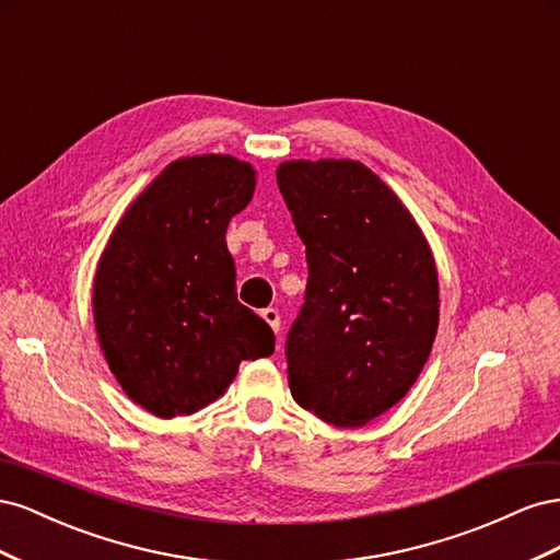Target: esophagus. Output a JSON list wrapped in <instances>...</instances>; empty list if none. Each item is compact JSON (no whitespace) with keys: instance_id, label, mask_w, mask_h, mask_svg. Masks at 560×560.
<instances>
[{"instance_id":"34e87169","label":"esophagus","mask_w":560,"mask_h":560,"mask_svg":"<svg viewBox=\"0 0 560 560\" xmlns=\"http://www.w3.org/2000/svg\"><path fill=\"white\" fill-rule=\"evenodd\" d=\"M261 317L268 322L270 329H273L276 334H280V311L278 308H264Z\"/></svg>"}]
</instances>
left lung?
Here are the masks:
<instances>
[{
	"label": "left lung",
	"mask_w": 560,
	"mask_h": 560,
	"mask_svg": "<svg viewBox=\"0 0 560 560\" xmlns=\"http://www.w3.org/2000/svg\"><path fill=\"white\" fill-rule=\"evenodd\" d=\"M278 189L308 261L284 341L292 395L336 428L366 425L409 393L432 352V252L399 198L358 161L282 163Z\"/></svg>",
	"instance_id": "1"
}]
</instances>
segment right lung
<instances>
[{
    "label": "right lung",
    "instance_id": "right-lung-1",
    "mask_svg": "<svg viewBox=\"0 0 560 560\" xmlns=\"http://www.w3.org/2000/svg\"><path fill=\"white\" fill-rule=\"evenodd\" d=\"M252 194L245 161L179 159L128 208L97 264L100 346L126 395L159 418L200 411L243 360L276 348L273 329L238 301L226 247Z\"/></svg>",
    "mask_w": 560,
    "mask_h": 560
}]
</instances>
